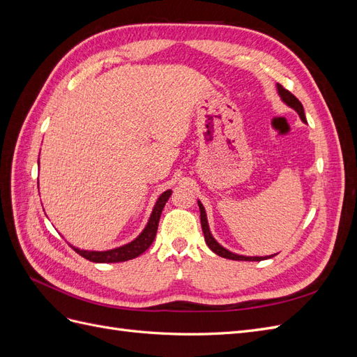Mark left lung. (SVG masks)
<instances>
[{"instance_id": "obj_1", "label": "left lung", "mask_w": 357, "mask_h": 357, "mask_svg": "<svg viewBox=\"0 0 357 357\" xmlns=\"http://www.w3.org/2000/svg\"><path fill=\"white\" fill-rule=\"evenodd\" d=\"M277 91L280 93V96H282V100L289 105L291 107V109L296 110L299 117L302 119V122H307L305 121V113H304V107H302L301 101L296 98V96L294 93H290L287 89H284L282 84H277ZM198 205H199V211H201V226H202V232H204V238H205V243H207V245L211 248V250L219 255L222 257H226V259H232V261H264V259H269V257H274L273 256H240V255H235L229 250H226L225 247H222L218 241H215L213 238V235L210 232V228H208V222H207V214H205V208L204 205L198 201Z\"/></svg>"}]
</instances>
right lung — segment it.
I'll return each mask as SVG.
<instances>
[{
  "mask_svg": "<svg viewBox=\"0 0 357 357\" xmlns=\"http://www.w3.org/2000/svg\"><path fill=\"white\" fill-rule=\"evenodd\" d=\"M169 197H171V190H165L164 193H162L159 199L156 201V205L152 211V215H150L149 223L144 228V231L129 244H125L122 247H117V248H113V250H107V252H88V250H80V248H75L73 245L71 247L74 248L75 253H79L80 256L88 259V261H91V262H98V264L125 262V261H129V259H134V257L139 256L142 253H144L150 245H152L155 236H156L160 213H162V210H164Z\"/></svg>",
  "mask_w": 357,
  "mask_h": 357,
  "instance_id": "obj_1",
  "label": "right lung"
}]
</instances>
